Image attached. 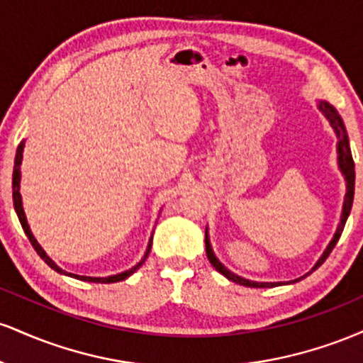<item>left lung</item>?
Instances as JSON below:
<instances>
[{
  "label": "left lung",
  "mask_w": 363,
  "mask_h": 363,
  "mask_svg": "<svg viewBox=\"0 0 363 363\" xmlns=\"http://www.w3.org/2000/svg\"><path fill=\"white\" fill-rule=\"evenodd\" d=\"M319 109L324 112V116L329 119V123H331V126L335 128V133L336 136H338V153H340V169L341 172L345 174V179H347V194H345V205H343V215H341V222L338 225V230H336L335 237H333V240L329 242V245L326 247V251H324L323 256L319 257V261L315 262V266L312 268V272H315V269L319 268L320 264H323L324 261L328 259V256L331 254L333 249H335L336 242L340 240L341 237V232H343L345 228V223H347V218L350 215V210H352V205H353V194H355V164H353V157H352V152H350V145H348V136H347V131H345V126H343V121L338 116V112L335 111V107L329 106L328 102H320L319 104ZM205 244H206V256L208 259H210L211 264H213V268L216 272H220L223 274V277H227L228 280L239 283V285H244V286H254V289H264V286H274L278 285V283H259V281H249L245 280V278H240L234 274L232 272H228L227 268L220 262L218 259L215 257L213 251H211V245H210V239H208V234H205ZM311 272V273H312ZM307 277V274H306ZM303 278V277H302ZM302 278H298V280H302ZM297 281V280H295Z\"/></svg>",
  "instance_id": "1"
}]
</instances>
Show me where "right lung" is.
I'll return each mask as SVG.
<instances>
[{
	"label": "right lung",
	"mask_w": 363,
	"mask_h": 363,
	"mask_svg": "<svg viewBox=\"0 0 363 363\" xmlns=\"http://www.w3.org/2000/svg\"><path fill=\"white\" fill-rule=\"evenodd\" d=\"M22 152H23V141H22V143L18 145V148H16V155H15V165H13V205H15V211H16V215H18V220H20V223H22V228H23V232H25V234H27L28 240H30V244L34 245V249H35V251H37V254H39V256L43 257V259H44L45 262H48V264L51 266L52 269H56L57 273H62V274H69V277H74V278H78V280H83V281H94V283H116V281H121V280H124V278L131 277V274L135 273L136 269H138L140 266L143 264L145 259H147V257H148V254H150V247H152V239H150V242H148V249H147V252H145L143 259H141V261L138 262V264L135 266V268L128 269V272H124V273L114 274V277H107V278L78 277V274H72V273H66V272H62V269L60 268V266L56 264V262H54L52 259H49V256H48V254H45V252H44V249L40 247L39 244H37L35 237L32 235L30 228H28L27 218H25V213H23V208H22V196H20V164H22V157H23V155H22Z\"/></svg>",
	"instance_id": "1"
}]
</instances>
